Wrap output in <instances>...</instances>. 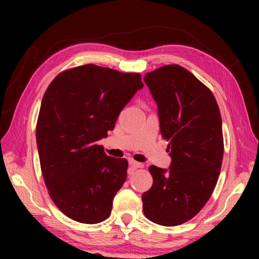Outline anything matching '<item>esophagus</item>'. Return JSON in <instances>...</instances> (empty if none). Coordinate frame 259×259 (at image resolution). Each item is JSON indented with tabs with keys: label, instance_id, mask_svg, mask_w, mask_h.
I'll use <instances>...</instances> for the list:
<instances>
[{
	"label": "esophagus",
	"instance_id": "esophagus-1",
	"mask_svg": "<svg viewBox=\"0 0 259 259\" xmlns=\"http://www.w3.org/2000/svg\"><path fill=\"white\" fill-rule=\"evenodd\" d=\"M129 164L131 166H134V168H143V166H144L143 163H140V162H137L135 160H129Z\"/></svg>",
	"mask_w": 259,
	"mask_h": 259
}]
</instances>
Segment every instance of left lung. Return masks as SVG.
Masks as SVG:
<instances>
[{
    "label": "left lung",
    "instance_id": "left-lung-1",
    "mask_svg": "<svg viewBox=\"0 0 259 259\" xmlns=\"http://www.w3.org/2000/svg\"><path fill=\"white\" fill-rule=\"evenodd\" d=\"M157 105L169 169L150 166L152 187L142 196L147 219L163 226L190 221L208 202L221 172L224 140L213 95L191 72L165 65L144 77Z\"/></svg>",
    "mask_w": 259,
    "mask_h": 259
}]
</instances>
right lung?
<instances>
[{
	"instance_id": "obj_1",
	"label": "right lung",
	"mask_w": 259,
	"mask_h": 259,
	"mask_svg": "<svg viewBox=\"0 0 259 259\" xmlns=\"http://www.w3.org/2000/svg\"><path fill=\"white\" fill-rule=\"evenodd\" d=\"M143 87L138 73L93 64L58 74L48 87L36 123L41 170L51 200L73 221L97 224L111 214L128 161L106 155L98 140Z\"/></svg>"
}]
</instances>
